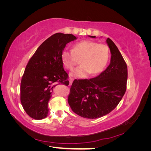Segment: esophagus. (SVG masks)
Returning a JSON list of instances; mask_svg holds the SVG:
<instances>
[{
  "label": "esophagus",
  "mask_w": 151,
  "mask_h": 151,
  "mask_svg": "<svg viewBox=\"0 0 151 151\" xmlns=\"http://www.w3.org/2000/svg\"><path fill=\"white\" fill-rule=\"evenodd\" d=\"M73 80H74V79H73L72 78H70V79H69V85H70V86H71V85H72V82H73Z\"/></svg>",
  "instance_id": "esophagus-1"
}]
</instances>
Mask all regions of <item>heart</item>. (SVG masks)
<instances>
[{
    "label": "heart",
    "mask_w": 151,
    "mask_h": 151,
    "mask_svg": "<svg viewBox=\"0 0 151 151\" xmlns=\"http://www.w3.org/2000/svg\"><path fill=\"white\" fill-rule=\"evenodd\" d=\"M109 57V48L106 45L93 41H82L73 46V50H63L61 59L68 70H72L81 60V65L72 72L71 76L84 79L89 74H97L106 66Z\"/></svg>",
    "instance_id": "1"
}]
</instances>
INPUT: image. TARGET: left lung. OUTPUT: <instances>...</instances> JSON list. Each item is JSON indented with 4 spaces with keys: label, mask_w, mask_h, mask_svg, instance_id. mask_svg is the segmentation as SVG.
Masks as SVG:
<instances>
[{
    "label": "left lung",
    "mask_w": 151,
    "mask_h": 151,
    "mask_svg": "<svg viewBox=\"0 0 151 151\" xmlns=\"http://www.w3.org/2000/svg\"><path fill=\"white\" fill-rule=\"evenodd\" d=\"M106 43L111 55L109 65L94 78L74 80L68 97L72 111L86 118L106 115L117 106L126 91V63L113 41L108 38Z\"/></svg>",
    "instance_id": "left-lung-1"
}]
</instances>
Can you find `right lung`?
<instances>
[{"instance_id": "obj_1", "label": "right lung", "mask_w": 151, "mask_h": 151, "mask_svg": "<svg viewBox=\"0 0 151 151\" xmlns=\"http://www.w3.org/2000/svg\"><path fill=\"white\" fill-rule=\"evenodd\" d=\"M76 39L72 34H54L40 45L30 58L21 79V102L32 118H46L48 103L55 87L69 84L61 54L66 45Z\"/></svg>"}]
</instances>
